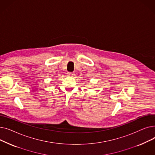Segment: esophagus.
<instances>
[{"label": "esophagus", "instance_id": "obj_1", "mask_svg": "<svg viewBox=\"0 0 155 155\" xmlns=\"http://www.w3.org/2000/svg\"><path fill=\"white\" fill-rule=\"evenodd\" d=\"M67 75L68 76V77H73L75 75V73H72V72H68L67 73Z\"/></svg>", "mask_w": 155, "mask_h": 155}]
</instances>
